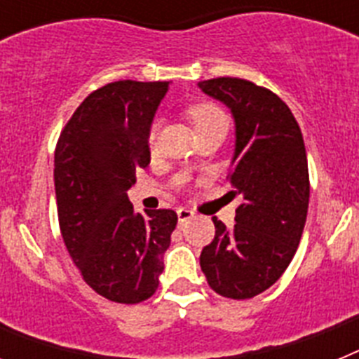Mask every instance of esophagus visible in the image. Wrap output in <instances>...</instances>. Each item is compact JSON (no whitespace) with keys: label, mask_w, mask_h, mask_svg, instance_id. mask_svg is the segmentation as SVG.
Wrapping results in <instances>:
<instances>
[{"label":"esophagus","mask_w":359,"mask_h":359,"mask_svg":"<svg viewBox=\"0 0 359 359\" xmlns=\"http://www.w3.org/2000/svg\"><path fill=\"white\" fill-rule=\"evenodd\" d=\"M192 217H194V212L192 210H189V208H177V221H180V224L187 223Z\"/></svg>","instance_id":"obj_1"}]
</instances>
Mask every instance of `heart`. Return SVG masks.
Listing matches in <instances>:
<instances>
[{"label": "heart", "instance_id": "obj_1", "mask_svg": "<svg viewBox=\"0 0 359 359\" xmlns=\"http://www.w3.org/2000/svg\"><path fill=\"white\" fill-rule=\"evenodd\" d=\"M187 118L192 122L196 133L212 131V129H223L228 131V116L217 104L210 102V100H199V102L190 104L185 109ZM158 138V123L154 122L147 131V147L154 151L156 147Z\"/></svg>", "mask_w": 359, "mask_h": 359}]
</instances>
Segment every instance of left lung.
Returning <instances> with one entry per match:
<instances>
[{"mask_svg":"<svg viewBox=\"0 0 359 359\" xmlns=\"http://www.w3.org/2000/svg\"><path fill=\"white\" fill-rule=\"evenodd\" d=\"M199 88L233 113L237 144L226 180L243 199L231 228L212 219L215 236L199 264L215 293L246 300L273 286L298 248L309 205L306 145L287 104L264 86L217 77Z\"/></svg>","mask_w":359,"mask_h":359,"instance_id":"obj_1","label":"left lung"}]
</instances>
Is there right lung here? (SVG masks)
Segmentation results:
<instances>
[{"mask_svg": "<svg viewBox=\"0 0 359 359\" xmlns=\"http://www.w3.org/2000/svg\"><path fill=\"white\" fill-rule=\"evenodd\" d=\"M167 82L116 81L84 98L55 145L57 215L66 250L95 293L140 304L156 293L174 210L136 214L128 190L151 161L147 131Z\"/></svg>", "mask_w": 359, "mask_h": 359, "instance_id": "obj_1", "label": "right lung"}]
</instances>
